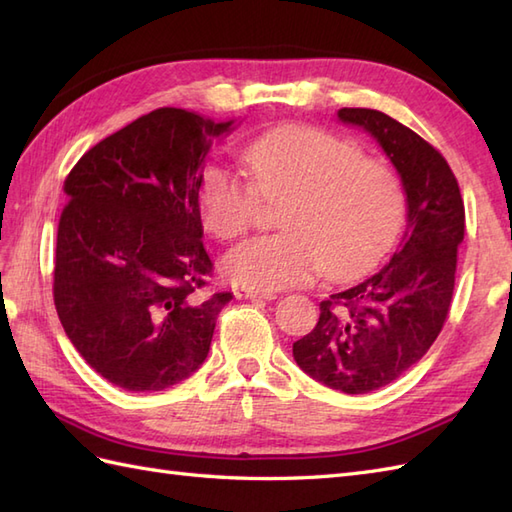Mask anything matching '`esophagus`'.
Instances as JSON below:
<instances>
[{
	"label": "esophagus",
	"instance_id": "1",
	"mask_svg": "<svg viewBox=\"0 0 512 512\" xmlns=\"http://www.w3.org/2000/svg\"><path fill=\"white\" fill-rule=\"evenodd\" d=\"M235 297L237 299H264V301H270L277 297V292L273 290H255V288H237L235 290Z\"/></svg>",
	"mask_w": 512,
	"mask_h": 512
}]
</instances>
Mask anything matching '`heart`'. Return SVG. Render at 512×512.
<instances>
[{
    "mask_svg": "<svg viewBox=\"0 0 512 512\" xmlns=\"http://www.w3.org/2000/svg\"><path fill=\"white\" fill-rule=\"evenodd\" d=\"M248 178L217 167L204 178L200 215L220 239L246 233L266 202H281L284 233L250 237L228 253L235 284L279 290L328 270L352 277L372 268L405 220V187L383 158L354 140L308 125L275 127L244 154Z\"/></svg>",
    "mask_w": 512,
    "mask_h": 512,
    "instance_id": "b5f03b06",
    "label": "heart"
}]
</instances>
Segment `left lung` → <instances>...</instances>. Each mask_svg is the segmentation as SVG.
Listing matches in <instances>:
<instances>
[{
    "label": "left lung",
    "instance_id": "8db88e82",
    "mask_svg": "<svg viewBox=\"0 0 512 512\" xmlns=\"http://www.w3.org/2000/svg\"><path fill=\"white\" fill-rule=\"evenodd\" d=\"M394 162L407 193V231L376 275L321 301L310 334L292 343L297 365L343 394L394 383L438 339L449 317L464 200L449 162L409 127L367 107H343Z\"/></svg>",
    "mask_w": 512,
    "mask_h": 512
}]
</instances>
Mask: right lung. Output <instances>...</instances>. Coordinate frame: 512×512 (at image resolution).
I'll return each instance as SVG.
<instances>
[{
  "label": "right lung",
  "mask_w": 512,
  "mask_h": 512,
  "mask_svg": "<svg viewBox=\"0 0 512 512\" xmlns=\"http://www.w3.org/2000/svg\"><path fill=\"white\" fill-rule=\"evenodd\" d=\"M231 125L160 107L85 151L65 178L54 306L76 352L116 387L167 389L209 354L233 295L206 292L202 165Z\"/></svg>",
  "instance_id": "right-lung-1"
}]
</instances>
